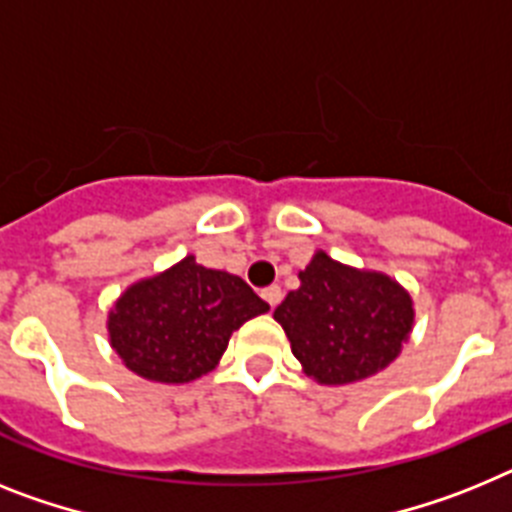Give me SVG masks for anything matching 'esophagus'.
<instances>
[{"instance_id":"esophagus-1","label":"esophagus","mask_w":512,"mask_h":512,"mask_svg":"<svg viewBox=\"0 0 512 512\" xmlns=\"http://www.w3.org/2000/svg\"><path fill=\"white\" fill-rule=\"evenodd\" d=\"M281 286H268V289H263V299L270 304V307H278V302H281Z\"/></svg>"}]
</instances>
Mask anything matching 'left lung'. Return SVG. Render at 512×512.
I'll return each mask as SVG.
<instances>
[{"mask_svg":"<svg viewBox=\"0 0 512 512\" xmlns=\"http://www.w3.org/2000/svg\"><path fill=\"white\" fill-rule=\"evenodd\" d=\"M304 375L320 385L367 380L398 359L414 330V299L395 278L317 249L299 289L273 312Z\"/></svg>","mask_w":512,"mask_h":512,"instance_id":"obj_1","label":"left lung"}]
</instances>
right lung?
Returning a JSON list of instances; mask_svg holds the SVG:
<instances>
[{
    "label": "right lung",
    "mask_w": 512,
    "mask_h": 512,
    "mask_svg": "<svg viewBox=\"0 0 512 512\" xmlns=\"http://www.w3.org/2000/svg\"><path fill=\"white\" fill-rule=\"evenodd\" d=\"M268 309L242 278L187 255L127 286L111 307L106 330L130 372L179 385L216 369L231 333Z\"/></svg>",
    "instance_id": "1"
}]
</instances>
